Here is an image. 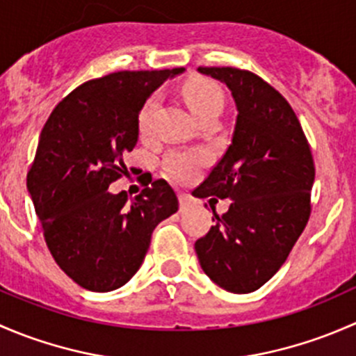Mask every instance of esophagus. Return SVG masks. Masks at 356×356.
<instances>
[{"instance_id":"esophagus-1","label":"esophagus","mask_w":356,"mask_h":356,"mask_svg":"<svg viewBox=\"0 0 356 356\" xmlns=\"http://www.w3.org/2000/svg\"><path fill=\"white\" fill-rule=\"evenodd\" d=\"M179 203H181V208L184 210V208H188L189 204L193 203V196L189 195V193H184V191H179Z\"/></svg>"}]
</instances>
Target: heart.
I'll return each instance as SVG.
<instances>
[{"label": "heart", "instance_id": "1", "mask_svg": "<svg viewBox=\"0 0 356 356\" xmlns=\"http://www.w3.org/2000/svg\"><path fill=\"white\" fill-rule=\"evenodd\" d=\"M182 96H184L188 108L196 118H201L208 113H220L224 106V95L220 88L207 79H191L182 86ZM155 108V98H149L139 111V131L146 132L149 124V117ZM203 163V156L196 153H174L167 160V170L172 177L191 179L196 174L200 165Z\"/></svg>", "mask_w": 356, "mask_h": 356}]
</instances>
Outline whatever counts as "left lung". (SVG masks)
Listing matches in <instances>:
<instances>
[{"mask_svg": "<svg viewBox=\"0 0 356 356\" xmlns=\"http://www.w3.org/2000/svg\"><path fill=\"white\" fill-rule=\"evenodd\" d=\"M227 86L238 117L227 152L193 195L229 200L195 243L204 274L229 293H251L281 268L310 217L315 167L289 103L251 72L200 67Z\"/></svg>", "mask_w": 356, "mask_h": 356, "instance_id": "1", "label": "left lung"}]
</instances>
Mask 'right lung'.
<instances>
[{
    "instance_id": "1",
    "label": "right lung",
    "mask_w": 356,
    "mask_h": 356,
    "mask_svg": "<svg viewBox=\"0 0 356 356\" xmlns=\"http://www.w3.org/2000/svg\"><path fill=\"white\" fill-rule=\"evenodd\" d=\"M182 72H115L89 81L42 127L27 191L53 258L81 288L108 293L131 281L156 225L179 210L165 181L132 201L108 188L127 172L124 155L138 145L146 99Z\"/></svg>"
}]
</instances>
